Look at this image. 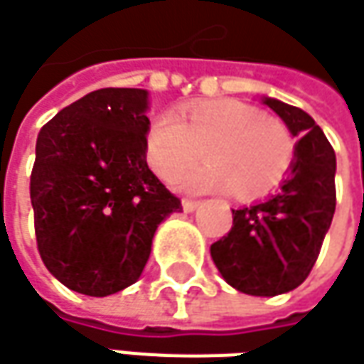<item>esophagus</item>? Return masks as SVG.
<instances>
[{
  "label": "esophagus",
  "instance_id": "1",
  "mask_svg": "<svg viewBox=\"0 0 364 364\" xmlns=\"http://www.w3.org/2000/svg\"><path fill=\"white\" fill-rule=\"evenodd\" d=\"M181 205L185 211H195L199 207V201H195V199H183Z\"/></svg>",
  "mask_w": 364,
  "mask_h": 364
}]
</instances>
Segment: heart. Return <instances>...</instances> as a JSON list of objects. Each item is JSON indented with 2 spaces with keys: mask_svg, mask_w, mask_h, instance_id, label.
Listing matches in <instances>:
<instances>
[{
  "mask_svg": "<svg viewBox=\"0 0 364 364\" xmlns=\"http://www.w3.org/2000/svg\"><path fill=\"white\" fill-rule=\"evenodd\" d=\"M208 163L177 179L189 193L228 191L240 199L272 193L296 159L294 132L284 120L240 100H203L163 112L149 124L144 155L161 179L173 181L200 158Z\"/></svg>",
  "mask_w": 364,
  "mask_h": 364,
  "instance_id": "b5f03b06",
  "label": "heart"
}]
</instances>
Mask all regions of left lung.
<instances>
[{"instance_id":"obj_1","label":"left lung","mask_w":364,"mask_h":364,"mask_svg":"<svg viewBox=\"0 0 364 364\" xmlns=\"http://www.w3.org/2000/svg\"><path fill=\"white\" fill-rule=\"evenodd\" d=\"M264 105L300 136L294 165L280 193L233 209L230 233L211 245L225 282L252 296L284 294L306 280L336 207V157L322 129L302 108L276 98Z\"/></svg>"}]
</instances>
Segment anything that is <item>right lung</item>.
<instances>
[{"instance_id":"right-lung-1","label":"right lung","mask_w":364,"mask_h":364,"mask_svg":"<svg viewBox=\"0 0 364 364\" xmlns=\"http://www.w3.org/2000/svg\"><path fill=\"white\" fill-rule=\"evenodd\" d=\"M149 92L100 88L38 134L30 177L36 242L50 274L86 296L139 280L159 223L181 199L149 169Z\"/></svg>"}]
</instances>
